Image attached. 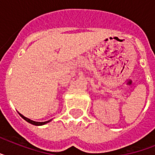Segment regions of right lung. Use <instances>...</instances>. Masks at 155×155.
Listing matches in <instances>:
<instances>
[{"label":"right lung","instance_id":"obj_1","mask_svg":"<svg viewBox=\"0 0 155 155\" xmlns=\"http://www.w3.org/2000/svg\"><path fill=\"white\" fill-rule=\"evenodd\" d=\"M19 115H20L21 117L24 119V120H26L27 122L30 123V124H32V125H45V124H47V123H48L51 121V120H47V121H44V122H38V121H34V120H30V119H29V118L25 117H24L23 115H21V113H19Z\"/></svg>","mask_w":155,"mask_h":155}]
</instances>
